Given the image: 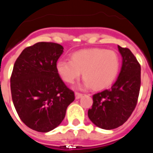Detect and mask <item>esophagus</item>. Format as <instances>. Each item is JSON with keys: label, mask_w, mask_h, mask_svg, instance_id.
Masks as SVG:
<instances>
[{"label": "esophagus", "mask_w": 153, "mask_h": 153, "mask_svg": "<svg viewBox=\"0 0 153 153\" xmlns=\"http://www.w3.org/2000/svg\"><path fill=\"white\" fill-rule=\"evenodd\" d=\"M82 97H83V94L79 93H75V99H79Z\"/></svg>", "instance_id": "1"}]
</instances>
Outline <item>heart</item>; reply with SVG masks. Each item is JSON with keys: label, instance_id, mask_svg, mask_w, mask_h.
I'll return each instance as SVG.
<instances>
[{"label": "heart", "instance_id": "1", "mask_svg": "<svg viewBox=\"0 0 153 153\" xmlns=\"http://www.w3.org/2000/svg\"><path fill=\"white\" fill-rule=\"evenodd\" d=\"M56 68L65 83H74L83 72L84 88L93 86L95 89H102L115 81L120 70V59L113 51L86 49L72 54L70 60H59Z\"/></svg>", "mask_w": 153, "mask_h": 153}]
</instances>
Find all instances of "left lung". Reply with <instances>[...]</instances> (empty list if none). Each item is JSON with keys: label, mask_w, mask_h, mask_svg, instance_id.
<instances>
[{"label": "left lung", "mask_w": 153, "mask_h": 153, "mask_svg": "<svg viewBox=\"0 0 153 153\" xmlns=\"http://www.w3.org/2000/svg\"><path fill=\"white\" fill-rule=\"evenodd\" d=\"M122 66L115 83L110 89L94 94L88 115L94 125L103 129L122 125L134 111L141 84V67L131 51L118 46Z\"/></svg>", "instance_id": "obj_1"}]
</instances>
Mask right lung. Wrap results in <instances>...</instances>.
<instances>
[{
  "label": "right lung",
  "instance_id": "1",
  "mask_svg": "<svg viewBox=\"0 0 153 153\" xmlns=\"http://www.w3.org/2000/svg\"><path fill=\"white\" fill-rule=\"evenodd\" d=\"M64 47L53 42H38L25 48L15 61L10 78L13 103L28 127L42 133L56 128L74 100L56 71Z\"/></svg>",
  "mask_w": 153,
  "mask_h": 153
}]
</instances>
